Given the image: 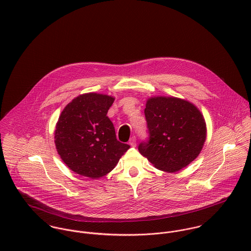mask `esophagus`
<instances>
[{
    "label": "esophagus",
    "instance_id": "obj_1",
    "mask_svg": "<svg viewBox=\"0 0 251 251\" xmlns=\"http://www.w3.org/2000/svg\"><path fill=\"white\" fill-rule=\"evenodd\" d=\"M129 145L130 146H136V137L135 136H132L131 138H130V140H129Z\"/></svg>",
    "mask_w": 251,
    "mask_h": 251
}]
</instances>
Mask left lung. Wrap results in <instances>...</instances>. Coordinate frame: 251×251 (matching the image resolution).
<instances>
[{
  "instance_id": "1",
  "label": "left lung",
  "mask_w": 251,
  "mask_h": 251,
  "mask_svg": "<svg viewBox=\"0 0 251 251\" xmlns=\"http://www.w3.org/2000/svg\"><path fill=\"white\" fill-rule=\"evenodd\" d=\"M145 117L150 136L138 150L155 168L175 173L199 155L207 126L193 103L174 97H151L147 100Z\"/></svg>"
}]
</instances>
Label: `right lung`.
Segmentation results:
<instances>
[{
	"label": "right lung",
	"mask_w": 251,
	"mask_h": 251,
	"mask_svg": "<svg viewBox=\"0 0 251 251\" xmlns=\"http://www.w3.org/2000/svg\"><path fill=\"white\" fill-rule=\"evenodd\" d=\"M115 99L88 93L64 108L55 128V145L66 165L78 175L100 179L110 173L130 148L116 138L107 117Z\"/></svg>",
	"instance_id": "obj_1"
}]
</instances>
